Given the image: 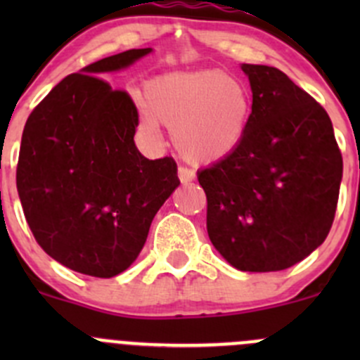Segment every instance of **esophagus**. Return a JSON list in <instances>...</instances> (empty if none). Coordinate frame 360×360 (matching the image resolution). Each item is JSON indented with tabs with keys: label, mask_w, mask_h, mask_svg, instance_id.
Segmentation results:
<instances>
[{
	"label": "esophagus",
	"mask_w": 360,
	"mask_h": 360,
	"mask_svg": "<svg viewBox=\"0 0 360 360\" xmlns=\"http://www.w3.org/2000/svg\"><path fill=\"white\" fill-rule=\"evenodd\" d=\"M177 176H179L181 183H190V181L195 179V172L191 169H188V167H179L177 169Z\"/></svg>",
	"instance_id": "esophagus-1"
}]
</instances>
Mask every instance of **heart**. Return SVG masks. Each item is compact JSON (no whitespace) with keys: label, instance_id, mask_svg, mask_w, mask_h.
I'll list each match as a JSON object with an SVG mask.
<instances>
[{"label":"heart","instance_id":"heart-1","mask_svg":"<svg viewBox=\"0 0 360 360\" xmlns=\"http://www.w3.org/2000/svg\"><path fill=\"white\" fill-rule=\"evenodd\" d=\"M250 94L219 69L176 71L146 85L141 127L172 129L179 153L193 163H212L237 150L248 129Z\"/></svg>","mask_w":360,"mask_h":360}]
</instances>
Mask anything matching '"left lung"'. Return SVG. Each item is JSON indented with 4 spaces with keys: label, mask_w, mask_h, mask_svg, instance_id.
I'll return each instance as SVG.
<instances>
[{
    "label": "left lung",
    "mask_w": 360,
    "mask_h": 360,
    "mask_svg": "<svg viewBox=\"0 0 360 360\" xmlns=\"http://www.w3.org/2000/svg\"><path fill=\"white\" fill-rule=\"evenodd\" d=\"M252 90L248 129L233 153L198 172L207 233L242 271L300 263L335 221L343 158L324 108L281 69L244 64Z\"/></svg>",
    "instance_id": "obj_1"
}]
</instances>
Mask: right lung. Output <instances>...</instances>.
<instances>
[{"mask_svg":"<svg viewBox=\"0 0 360 360\" xmlns=\"http://www.w3.org/2000/svg\"><path fill=\"white\" fill-rule=\"evenodd\" d=\"M150 52L127 50L66 76L25 122L17 163L25 221L39 248L78 274L127 270L179 186L172 157L148 160L136 148L132 97L97 76Z\"/></svg>","mask_w":360,"mask_h":360,"instance_id":"right-lung-1","label":"right lung"}]
</instances>
